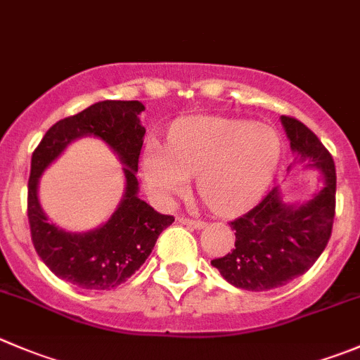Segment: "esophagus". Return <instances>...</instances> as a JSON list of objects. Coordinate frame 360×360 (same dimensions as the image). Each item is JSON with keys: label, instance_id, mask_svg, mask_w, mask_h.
I'll return each instance as SVG.
<instances>
[{"label": "esophagus", "instance_id": "1", "mask_svg": "<svg viewBox=\"0 0 360 360\" xmlns=\"http://www.w3.org/2000/svg\"><path fill=\"white\" fill-rule=\"evenodd\" d=\"M177 221L183 223V225L193 226V229H204L205 226V223L200 221V219H191V218H186V216H179V218H177Z\"/></svg>", "mask_w": 360, "mask_h": 360}]
</instances>
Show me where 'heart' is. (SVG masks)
<instances>
[{"mask_svg":"<svg viewBox=\"0 0 360 360\" xmlns=\"http://www.w3.org/2000/svg\"><path fill=\"white\" fill-rule=\"evenodd\" d=\"M281 156L280 135L267 124L197 116L181 121L169 146L149 142L142 174L153 193L170 200L197 176L205 204L223 216L253 207L273 179Z\"/></svg>","mask_w":360,"mask_h":360,"instance_id":"obj_1","label":"heart"}]
</instances>
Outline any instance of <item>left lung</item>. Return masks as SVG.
<instances>
[{"instance_id": "obj_1", "label": "left lung", "mask_w": 360, "mask_h": 360, "mask_svg": "<svg viewBox=\"0 0 360 360\" xmlns=\"http://www.w3.org/2000/svg\"><path fill=\"white\" fill-rule=\"evenodd\" d=\"M290 148L301 162L323 174V186L309 202L283 204L278 188L230 226L236 230L232 253L211 260L233 287L267 292L283 287L319 260L333 232L336 214V167L320 139L290 116H281Z\"/></svg>"}]
</instances>
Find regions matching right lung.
<instances>
[{
    "label": "right lung",
    "instance_id": "add662e5",
    "mask_svg": "<svg viewBox=\"0 0 360 360\" xmlns=\"http://www.w3.org/2000/svg\"><path fill=\"white\" fill-rule=\"evenodd\" d=\"M137 100H105L75 116L52 124L31 156L27 183V219L38 257L61 280L86 290H110L124 283L151 255L160 233L172 225L174 216L158 211L137 197L139 170L146 128ZM84 134L100 136L125 165L127 190L120 207L100 229L70 234L49 222L37 202V177L72 140Z\"/></svg>",
    "mask_w": 360,
    "mask_h": 360
}]
</instances>
